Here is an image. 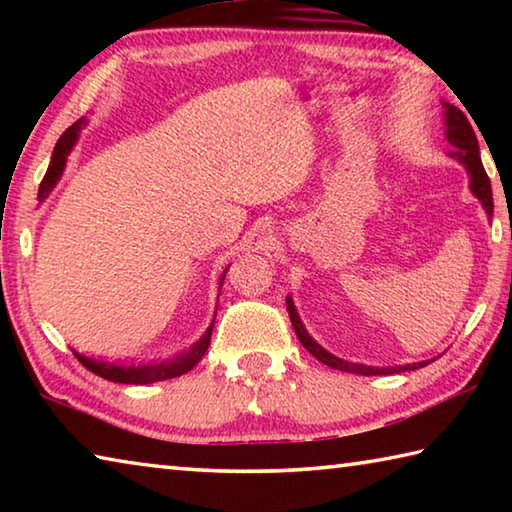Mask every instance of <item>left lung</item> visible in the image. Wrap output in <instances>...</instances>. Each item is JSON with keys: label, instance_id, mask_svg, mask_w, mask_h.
Wrapping results in <instances>:
<instances>
[{"label": "left lung", "instance_id": "8db88e82", "mask_svg": "<svg viewBox=\"0 0 512 512\" xmlns=\"http://www.w3.org/2000/svg\"><path fill=\"white\" fill-rule=\"evenodd\" d=\"M445 137H447V142L454 146V149L449 151V155H452L454 160L461 162L463 167H465V171H467V176H470L472 194L481 201L485 214L492 216V210H495V203H492L490 178H488V173H485V169H483V162H481V155H479V142H476V135H474L467 117L456 106H449V103H445ZM287 311H289L291 325H293V329H296L300 343L305 345V350H309L320 363H325V366L334 368V370L354 372V375L372 377V375H393V372L418 370V368L427 366V363H429V361H420V363H406V366L377 368V366H366V363H352V361L339 359V357H334L332 352H327L323 345H318L307 334V329H305V325H302V320H300L298 311H296V305H293L291 298H287Z\"/></svg>", "mask_w": 512, "mask_h": 512}]
</instances>
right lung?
<instances>
[{
	"label": "right lung",
	"mask_w": 512,
	"mask_h": 512,
	"mask_svg": "<svg viewBox=\"0 0 512 512\" xmlns=\"http://www.w3.org/2000/svg\"><path fill=\"white\" fill-rule=\"evenodd\" d=\"M83 126H85V119H79V121H76V124L69 126L67 131L60 135V140L56 142L54 153H51L49 169L45 173V178H42L40 189H38V201L40 203L45 201L51 189L56 187L60 176H63L67 155L72 153L76 140H79V131H81ZM225 273H228V268H225L223 275H221L219 291L223 287ZM212 327H214V323L207 327V332L192 345V348L176 354V357H171V359H164V361H153V363H110V361L90 359V357H85V354H79V352H74V354H76V359H79L85 368L94 372V375H99V377L108 379V381H115V384H153V381L173 379V377H180V375H185V372L192 370L196 363L203 359V354L207 352V348H210Z\"/></svg>",
	"instance_id": "right-lung-1"
}]
</instances>
